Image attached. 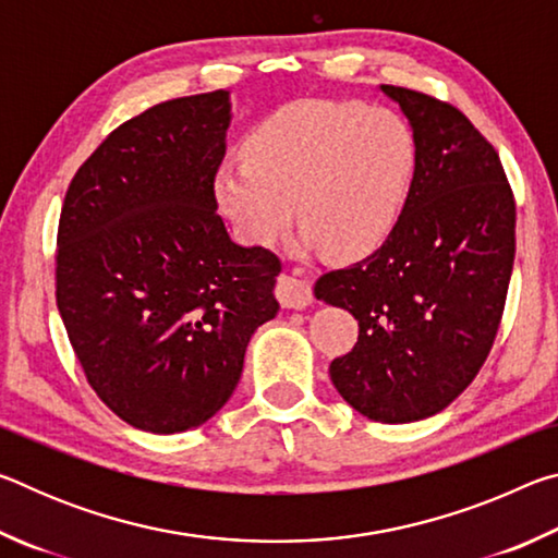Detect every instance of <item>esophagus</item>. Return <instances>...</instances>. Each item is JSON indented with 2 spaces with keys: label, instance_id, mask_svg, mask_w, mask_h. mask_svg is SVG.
Returning a JSON list of instances; mask_svg holds the SVG:
<instances>
[{
  "label": "esophagus",
  "instance_id": "1",
  "mask_svg": "<svg viewBox=\"0 0 558 558\" xmlns=\"http://www.w3.org/2000/svg\"><path fill=\"white\" fill-rule=\"evenodd\" d=\"M276 298L282 307L302 310L313 302V292H310V288L302 280L292 276H280L276 282Z\"/></svg>",
  "mask_w": 558,
  "mask_h": 558
}]
</instances>
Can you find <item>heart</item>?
Masks as SVG:
<instances>
[{
	"mask_svg": "<svg viewBox=\"0 0 558 558\" xmlns=\"http://www.w3.org/2000/svg\"><path fill=\"white\" fill-rule=\"evenodd\" d=\"M242 159L216 174V196L243 241L268 245L290 204L307 241L329 258L374 251L409 196L415 143L405 122L362 102L295 100L251 132Z\"/></svg>",
	"mask_w": 558,
	"mask_h": 558,
	"instance_id": "b5f03b06",
	"label": "heart"
}]
</instances>
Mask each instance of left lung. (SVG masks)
I'll return each instance as SVG.
<instances>
[{"mask_svg": "<svg viewBox=\"0 0 558 558\" xmlns=\"http://www.w3.org/2000/svg\"><path fill=\"white\" fill-rule=\"evenodd\" d=\"M381 90L413 128L409 199L381 248L329 270L315 295L359 319L354 349L329 364L342 399L372 421L411 423L483 369L512 278L517 206L497 149L456 106Z\"/></svg>", "mask_w": 558, "mask_h": 558, "instance_id": "8db88e82", "label": "left lung"}]
</instances>
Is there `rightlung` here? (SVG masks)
I'll use <instances>...</instances> for the list:
<instances>
[{
	"mask_svg": "<svg viewBox=\"0 0 558 558\" xmlns=\"http://www.w3.org/2000/svg\"><path fill=\"white\" fill-rule=\"evenodd\" d=\"M229 93L122 122L71 179L56 305L90 389L140 430L182 433L229 401L245 347L276 317L280 258L216 214Z\"/></svg>",
	"mask_w": 558,
	"mask_h": 558,
	"instance_id": "obj_1",
	"label": "right lung"
}]
</instances>
